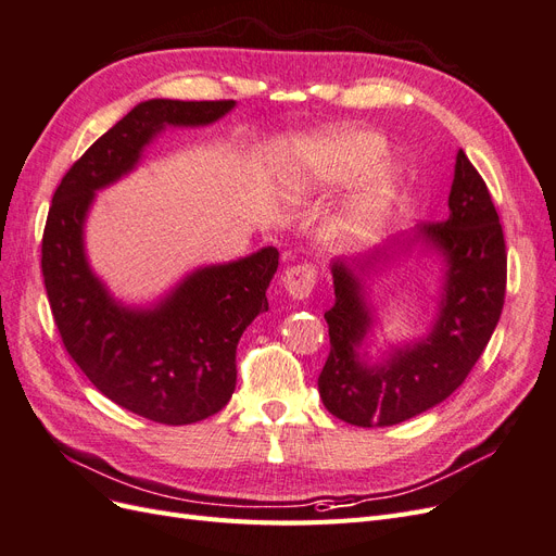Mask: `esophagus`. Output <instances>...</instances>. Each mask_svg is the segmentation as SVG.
I'll return each mask as SVG.
<instances>
[{"label": "esophagus", "mask_w": 556, "mask_h": 556, "mask_svg": "<svg viewBox=\"0 0 556 556\" xmlns=\"http://www.w3.org/2000/svg\"><path fill=\"white\" fill-rule=\"evenodd\" d=\"M317 282V271L313 264H294L282 274V288L292 299H308Z\"/></svg>", "instance_id": "esophagus-1"}]
</instances>
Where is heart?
Segmentation results:
<instances>
[{"label":"heart","mask_w":556,"mask_h":556,"mask_svg":"<svg viewBox=\"0 0 556 556\" xmlns=\"http://www.w3.org/2000/svg\"><path fill=\"white\" fill-rule=\"evenodd\" d=\"M384 157V141L374 131L352 127H329L296 137L282 148L280 164L294 194L343 188L357 176L374 169ZM392 185L380 172L371 174L352 201L345 227L362 229L382 211Z\"/></svg>","instance_id":"heart-1"}]
</instances>
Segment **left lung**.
Segmentation results:
<instances>
[{"label": "left lung", "mask_w": 556, "mask_h": 556, "mask_svg": "<svg viewBox=\"0 0 556 556\" xmlns=\"http://www.w3.org/2000/svg\"><path fill=\"white\" fill-rule=\"evenodd\" d=\"M447 206V220L419 229L447 266L439 319L427 339L394 350L382 364L368 366L357 352L374 325L359 278L345 262L331 264L336 301L325 313L329 357L317 390L325 408L348 425L390 427L445 401L498 325L508 278L506 239L492 194L464 150L454 164Z\"/></svg>", "instance_id": "left-lung-1"}]
</instances>
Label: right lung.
I'll return each instance as SVG.
<instances>
[{"label": "right lung", "instance_id": "1", "mask_svg": "<svg viewBox=\"0 0 556 556\" xmlns=\"http://www.w3.org/2000/svg\"><path fill=\"white\" fill-rule=\"evenodd\" d=\"M220 102L150 99L99 137L53 194L41 241V271L62 343L83 374L117 406L160 425H192L223 410L237 387V345L268 311L278 250L197 268L155 308L115 304L88 266L83 223L94 192L137 166L166 125H211Z\"/></svg>", "mask_w": 556, "mask_h": 556}]
</instances>
